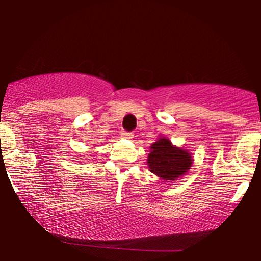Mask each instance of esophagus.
<instances>
[{
    "mask_svg": "<svg viewBox=\"0 0 261 261\" xmlns=\"http://www.w3.org/2000/svg\"><path fill=\"white\" fill-rule=\"evenodd\" d=\"M121 136L124 137V139H133L134 134L133 133H127V131H122Z\"/></svg>",
    "mask_w": 261,
    "mask_h": 261,
    "instance_id": "esophagus-1",
    "label": "esophagus"
}]
</instances>
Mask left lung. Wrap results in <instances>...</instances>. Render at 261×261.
<instances>
[{
    "instance_id": "1",
    "label": "left lung",
    "mask_w": 261,
    "mask_h": 261,
    "mask_svg": "<svg viewBox=\"0 0 261 261\" xmlns=\"http://www.w3.org/2000/svg\"><path fill=\"white\" fill-rule=\"evenodd\" d=\"M147 164L153 174L172 181L187 174L193 164V157L187 149L175 147L167 137H161L151 145Z\"/></svg>"
}]
</instances>
